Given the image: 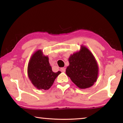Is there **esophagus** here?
I'll return each mask as SVG.
<instances>
[{"label": "esophagus", "instance_id": "obj_1", "mask_svg": "<svg viewBox=\"0 0 123 123\" xmlns=\"http://www.w3.org/2000/svg\"><path fill=\"white\" fill-rule=\"evenodd\" d=\"M60 70H61V72H64L66 71V68H61L60 69Z\"/></svg>", "mask_w": 123, "mask_h": 123}]
</instances>
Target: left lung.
<instances>
[{"instance_id":"1","label":"left lung","mask_w":123,"mask_h":123,"mask_svg":"<svg viewBox=\"0 0 123 123\" xmlns=\"http://www.w3.org/2000/svg\"><path fill=\"white\" fill-rule=\"evenodd\" d=\"M66 74L80 89L93 86L98 76V65L92 53L87 47L81 45L79 51L70 55Z\"/></svg>"}]
</instances>
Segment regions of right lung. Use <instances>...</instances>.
Segmentation results:
<instances>
[{
    "label": "right lung",
    "instance_id": "right-lung-1",
    "mask_svg": "<svg viewBox=\"0 0 123 123\" xmlns=\"http://www.w3.org/2000/svg\"><path fill=\"white\" fill-rule=\"evenodd\" d=\"M61 71L54 72L49 63V57L41 49L35 51L30 58L27 67V74L31 82L38 90H48Z\"/></svg>",
    "mask_w": 123,
    "mask_h": 123
}]
</instances>
